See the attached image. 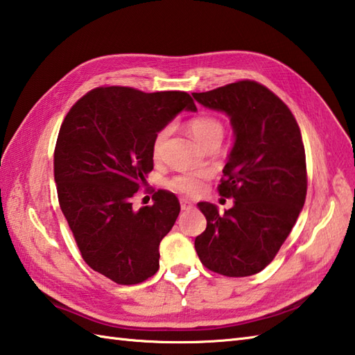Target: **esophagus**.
Here are the masks:
<instances>
[{
  "label": "esophagus",
  "mask_w": 355,
  "mask_h": 355,
  "mask_svg": "<svg viewBox=\"0 0 355 355\" xmlns=\"http://www.w3.org/2000/svg\"><path fill=\"white\" fill-rule=\"evenodd\" d=\"M193 207H194V205H193V202L187 200V199H182V200H180V208H182L184 211H185V209H190V208H193Z\"/></svg>",
  "instance_id": "1"
}]
</instances>
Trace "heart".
Instances as JSON below:
<instances>
[{
	"label": "heart",
	"mask_w": 355,
	"mask_h": 355,
	"mask_svg": "<svg viewBox=\"0 0 355 355\" xmlns=\"http://www.w3.org/2000/svg\"><path fill=\"white\" fill-rule=\"evenodd\" d=\"M187 125L194 139L205 148L209 146H219L220 141L223 139V135H225V125H223V122L218 118L209 116V114H202V116L193 118L188 121ZM168 132V127L161 128L155 135L153 141H151V155H153L155 161H161L162 159L164 144L165 139H167ZM209 179H211V173L208 170H190L171 178L167 182V187L173 191L184 194V196L194 198L199 196L205 190Z\"/></svg>",
	"instance_id": "b5f03b06"
}]
</instances>
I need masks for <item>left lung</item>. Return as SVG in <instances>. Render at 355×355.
<instances>
[{
    "mask_svg": "<svg viewBox=\"0 0 355 355\" xmlns=\"http://www.w3.org/2000/svg\"><path fill=\"white\" fill-rule=\"evenodd\" d=\"M193 96L225 112L236 135L218 187L234 205L219 214L216 205L199 202L207 228L194 248L209 271L252 276L272 262L305 204L308 176L300 128L284 101L250 79Z\"/></svg>",
    "mask_w": 355,
    "mask_h": 355,
    "instance_id": "left-lung-1",
    "label": "left lung"
}]
</instances>
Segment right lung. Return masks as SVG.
<instances>
[{
  "mask_svg": "<svg viewBox=\"0 0 355 355\" xmlns=\"http://www.w3.org/2000/svg\"><path fill=\"white\" fill-rule=\"evenodd\" d=\"M184 108L185 92L144 93L98 87L78 99L56 139L58 200L84 262L118 285H136L159 270V243L180 211L173 193L135 211L132 198L153 170L151 141Z\"/></svg>",
  "mask_w": 355,
  "mask_h": 355,
  "instance_id": "obj_1",
  "label": "right lung"
}]
</instances>
